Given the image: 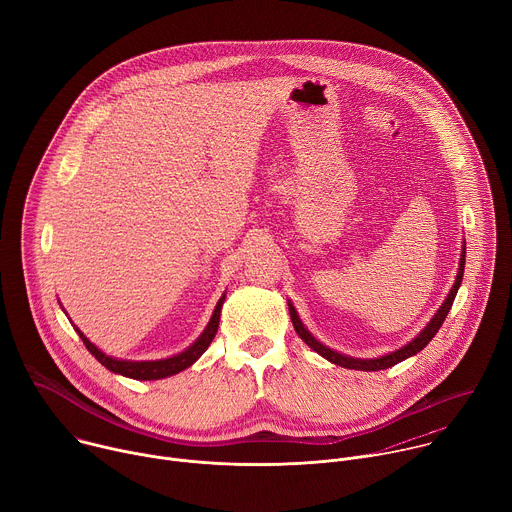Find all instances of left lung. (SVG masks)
Listing matches in <instances>:
<instances>
[{
    "mask_svg": "<svg viewBox=\"0 0 512 512\" xmlns=\"http://www.w3.org/2000/svg\"><path fill=\"white\" fill-rule=\"evenodd\" d=\"M464 263H466V247L462 249V257H460V271H458V275H456V283H454V287L450 289V294H448V298H446V302L442 304V308L437 310V314L431 318V322L409 342V344H405L403 348H399V350H395V352H391V354H385V356H381V358H373V360H362V358H350V356H344V354H338V352H334V350H330L328 346H324V344H320L306 328H304V324L300 322V318H298V314H296V310H294V306L289 304V316H291V324H294V328H296V332H298V336L312 348V350H316L318 354H322L326 360H330V362H334V364H338V367H344V369H352V371H383V369H389V367H393V364H397V362H401V360H405V358H409V356H413V354H417L419 350H423L427 344H429V340L437 334V330L442 328V324H444V320H446V316H448V312L452 310V304H454V300H456V294H458V287H460V283H462V277H464Z\"/></svg>",
    "mask_w": 512,
    "mask_h": 512,
    "instance_id": "1",
    "label": "left lung"
}]
</instances>
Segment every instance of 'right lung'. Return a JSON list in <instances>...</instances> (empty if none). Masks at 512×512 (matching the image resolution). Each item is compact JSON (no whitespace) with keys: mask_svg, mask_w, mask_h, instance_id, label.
<instances>
[{"mask_svg":"<svg viewBox=\"0 0 512 512\" xmlns=\"http://www.w3.org/2000/svg\"><path fill=\"white\" fill-rule=\"evenodd\" d=\"M223 302H225V296L218 300L216 308H214V314L206 326V330L202 332V336L190 346L186 348L184 352L172 356V358H164V360H145V362H131V360H117V358H111L107 354H103L95 344H91L83 332L77 328L79 336L83 338L87 350L103 364L105 369H109L111 373H117V375H123V377H129V379H137V381H156V379H166V377H172L184 369H188L190 364H194L200 354L210 346V342L214 340V334L218 330V320H221V308H223Z\"/></svg>","mask_w":512,"mask_h":512,"instance_id":"1","label":"right lung"}]
</instances>
